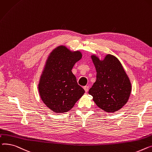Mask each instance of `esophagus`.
Returning a JSON list of instances; mask_svg holds the SVG:
<instances>
[{
	"instance_id": "obj_1",
	"label": "esophagus",
	"mask_w": 152,
	"mask_h": 152,
	"mask_svg": "<svg viewBox=\"0 0 152 152\" xmlns=\"http://www.w3.org/2000/svg\"><path fill=\"white\" fill-rule=\"evenodd\" d=\"M83 89H84V90H85V92H86V93H87V92H88V91L89 87H88V86H84V87H83Z\"/></svg>"
}]
</instances>
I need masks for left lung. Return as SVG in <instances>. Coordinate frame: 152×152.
<instances>
[{"mask_svg": "<svg viewBox=\"0 0 152 152\" xmlns=\"http://www.w3.org/2000/svg\"><path fill=\"white\" fill-rule=\"evenodd\" d=\"M96 80L88 93L99 108L106 112L117 111L127 102L131 91L129 79L119 60L107 55L100 61L93 55Z\"/></svg>", "mask_w": 152, "mask_h": 152, "instance_id": "1", "label": "left lung"}]
</instances>
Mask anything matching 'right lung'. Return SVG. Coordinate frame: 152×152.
Wrapping results in <instances>:
<instances>
[{
	"instance_id": "add662e5",
	"label": "right lung",
	"mask_w": 152,
	"mask_h": 152,
	"mask_svg": "<svg viewBox=\"0 0 152 152\" xmlns=\"http://www.w3.org/2000/svg\"><path fill=\"white\" fill-rule=\"evenodd\" d=\"M80 51H70L66 47L55 48L47 59L41 76L39 91L41 99L56 113L67 112L81 97L85 90L78 85L72 69L82 58Z\"/></svg>"
}]
</instances>
